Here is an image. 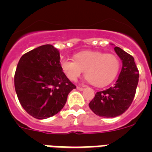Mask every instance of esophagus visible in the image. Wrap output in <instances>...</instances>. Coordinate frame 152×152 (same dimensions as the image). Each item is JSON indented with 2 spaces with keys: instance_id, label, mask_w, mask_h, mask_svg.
Returning a JSON list of instances; mask_svg holds the SVG:
<instances>
[{
  "instance_id": "34e87169",
  "label": "esophagus",
  "mask_w": 152,
  "mask_h": 152,
  "mask_svg": "<svg viewBox=\"0 0 152 152\" xmlns=\"http://www.w3.org/2000/svg\"><path fill=\"white\" fill-rule=\"evenodd\" d=\"M77 89L78 90V91H84V88H80V87H77Z\"/></svg>"
}]
</instances>
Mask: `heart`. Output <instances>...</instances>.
Listing matches in <instances>:
<instances>
[{
	"label": "heart",
	"mask_w": 152,
	"mask_h": 152,
	"mask_svg": "<svg viewBox=\"0 0 152 152\" xmlns=\"http://www.w3.org/2000/svg\"><path fill=\"white\" fill-rule=\"evenodd\" d=\"M61 68L67 77L76 81L84 70L86 80L96 87H103L116 77L119 60L116 56L100 52L86 51L75 55L73 61L64 59Z\"/></svg>",
	"instance_id": "obj_1"
}]
</instances>
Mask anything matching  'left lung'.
<instances>
[{
    "mask_svg": "<svg viewBox=\"0 0 152 152\" xmlns=\"http://www.w3.org/2000/svg\"><path fill=\"white\" fill-rule=\"evenodd\" d=\"M114 50L123 62L121 72L116 83L106 91L96 92L89 107L96 115L113 118L126 112L131 105L139 83V70L134 58L119 47Z\"/></svg>",
    "mask_w": 152,
    "mask_h": 152,
    "instance_id": "8db88e82",
    "label": "left lung"
}]
</instances>
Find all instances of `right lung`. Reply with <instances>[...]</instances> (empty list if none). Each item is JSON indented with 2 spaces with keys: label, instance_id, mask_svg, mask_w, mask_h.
Here are the masks:
<instances>
[{
  "label": "right lung",
  "instance_id": "1",
  "mask_svg": "<svg viewBox=\"0 0 152 152\" xmlns=\"http://www.w3.org/2000/svg\"><path fill=\"white\" fill-rule=\"evenodd\" d=\"M14 86L23 108L38 119L57 114L64 107L68 94L76 88L61 69L59 51L49 44L20 58Z\"/></svg>",
  "mask_w": 152,
  "mask_h": 152
}]
</instances>
